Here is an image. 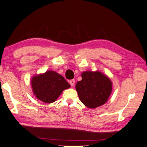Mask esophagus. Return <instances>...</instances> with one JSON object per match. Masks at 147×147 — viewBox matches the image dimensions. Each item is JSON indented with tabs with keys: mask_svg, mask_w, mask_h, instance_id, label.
Listing matches in <instances>:
<instances>
[{
	"mask_svg": "<svg viewBox=\"0 0 147 147\" xmlns=\"http://www.w3.org/2000/svg\"><path fill=\"white\" fill-rule=\"evenodd\" d=\"M75 83V80H71L69 81V84H71V86H73Z\"/></svg>",
	"mask_w": 147,
	"mask_h": 147,
	"instance_id": "esophagus-1",
	"label": "esophagus"
}]
</instances>
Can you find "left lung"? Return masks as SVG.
Returning a JSON list of instances; mask_svg holds the SVG:
<instances>
[{
    "instance_id": "1",
    "label": "left lung",
    "mask_w": 147,
    "mask_h": 147,
    "mask_svg": "<svg viewBox=\"0 0 147 147\" xmlns=\"http://www.w3.org/2000/svg\"><path fill=\"white\" fill-rule=\"evenodd\" d=\"M82 80L76 84L80 100L86 107L96 108L108 101L112 91V83L100 71H85Z\"/></svg>"
}]
</instances>
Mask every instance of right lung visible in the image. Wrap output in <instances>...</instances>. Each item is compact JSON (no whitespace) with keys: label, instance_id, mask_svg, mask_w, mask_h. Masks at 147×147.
Segmentation results:
<instances>
[{"label":"right lung","instance_id":"1","mask_svg":"<svg viewBox=\"0 0 147 147\" xmlns=\"http://www.w3.org/2000/svg\"><path fill=\"white\" fill-rule=\"evenodd\" d=\"M30 83L34 94L46 103H53L64 90L71 86L63 76L54 71L34 76Z\"/></svg>","mask_w":147,"mask_h":147}]
</instances>
